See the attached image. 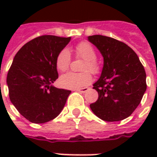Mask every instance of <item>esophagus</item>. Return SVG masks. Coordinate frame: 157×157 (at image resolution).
<instances>
[{"mask_svg": "<svg viewBox=\"0 0 157 157\" xmlns=\"http://www.w3.org/2000/svg\"><path fill=\"white\" fill-rule=\"evenodd\" d=\"M89 90L88 87H84V88H80V89H76V91L81 93H85L86 92H87Z\"/></svg>", "mask_w": 157, "mask_h": 157, "instance_id": "1", "label": "esophagus"}]
</instances>
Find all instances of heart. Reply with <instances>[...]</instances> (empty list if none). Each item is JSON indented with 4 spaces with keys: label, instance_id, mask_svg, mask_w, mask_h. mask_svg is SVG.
<instances>
[{
    "label": "heart",
    "instance_id": "b5f03b06",
    "mask_svg": "<svg viewBox=\"0 0 157 157\" xmlns=\"http://www.w3.org/2000/svg\"><path fill=\"white\" fill-rule=\"evenodd\" d=\"M75 55L77 57L85 59L86 62L82 67V73H73L70 72L63 75L59 78L60 85L65 88H81L89 85L92 82V77L91 74L86 70L97 74L99 71V65L96 61L97 54L92 45L87 42H82L75 46ZM71 63V54L67 48H64L59 52L55 59V65L58 71L61 72L66 71L70 67Z\"/></svg>",
    "mask_w": 157,
    "mask_h": 157
}]
</instances>
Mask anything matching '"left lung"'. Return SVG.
<instances>
[{
  "mask_svg": "<svg viewBox=\"0 0 157 157\" xmlns=\"http://www.w3.org/2000/svg\"><path fill=\"white\" fill-rule=\"evenodd\" d=\"M87 40L103 57L99 79L93 84L98 98L90 108L107 122L120 121L131 115L146 91V74L138 55L124 43L110 37L92 35Z\"/></svg>",
  "mask_w": 157,
  "mask_h": 157,
  "instance_id": "8db88e82",
  "label": "left lung"
}]
</instances>
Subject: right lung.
Masks as SVG:
<instances>
[{
	"mask_svg": "<svg viewBox=\"0 0 157 157\" xmlns=\"http://www.w3.org/2000/svg\"><path fill=\"white\" fill-rule=\"evenodd\" d=\"M71 39L40 36L23 45L13 59L6 77L9 98L17 110L33 124L56 118L71 92L53 86L58 79L56 57Z\"/></svg>",
	"mask_w": 157,
	"mask_h": 157,
	"instance_id": "add662e5",
	"label": "right lung"
}]
</instances>
